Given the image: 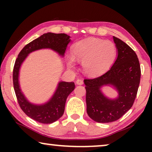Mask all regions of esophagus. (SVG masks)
<instances>
[{"label": "esophagus", "instance_id": "esophagus-1", "mask_svg": "<svg viewBox=\"0 0 152 152\" xmlns=\"http://www.w3.org/2000/svg\"><path fill=\"white\" fill-rule=\"evenodd\" d=\"M76 84L77 85H82L84 84V82H83L82 79H77V80H76Z\"/></svg>", "mask_w": 152, "mask_h": 152}]
</instances>
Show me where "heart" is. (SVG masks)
I'll return each instance as SVG.
<instances>
[{
	"label": "heart",
	"instance_id": "heart-1",
	"mask_svg": "<svg viewBox=\"0 0 152 152\" xmlns=\"http://www.w3.org/2000/svg\"><path fill=\"white\" fill-rule=\"evenodd\" d=\"M72 55L82 62L84 72L89 76H98L107 71L115 59L116 47L113 42L89 37L77 42L72 48ZM68 64L73 67L74 58L67 57Z\"/></svg>",
	"mask_w": 152,
	"mask_h": 152
}]
</instances>
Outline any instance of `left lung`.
Returning <instances> with one entry per match:
<instances>
[{"mask_svg":"<svg viewBox=\"0 0 152 152\" xmlns=\"http://www.w3.org/2000/svg\"><path fill=\"white\" fill-rule=\"evenodd\" d=\"M118 50V57L111 69L102 75L86 79V111L95 122L108 123L120 119L134 104L140 80V66L136 54L132 48L113 37ZM113 86L118 91V97L109 99L101 88Z\"/></svg>","mask_w":152,"mask_h":152,"instance_id":"1","label":"left lung"}]
</instances>
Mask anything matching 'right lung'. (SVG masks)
<instances>
[{"instance_id":"right-lung-1","label":"right lung","mask_w":152,"mask_h":152,"mask_svg":"<svg viewBox=\"0 0 152 152\" xmlns=\"http://www.w3.org/2000/svg\"><path fill=\"white\" fill-rule=\"evenodd\" d=\"M70 36L66 34L48 32L43 34L28 44L18 54L13 70V84L18 104L28 117L43 124H50L57 121L63 115L66 99L75 89L74 82H60L51 99L43 104L30 103L23 94L18 82L20 66L30 53L37 50L49 48L64 57L66 48L70 43Z\"/></svg>"}]
</instances>
